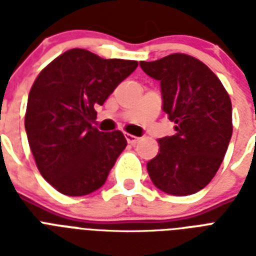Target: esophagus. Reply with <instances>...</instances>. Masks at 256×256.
<instances>
[{
	"instance_id": "34e87169",
	"label": "esophagus",
	"mask_w": 256,
	"mask_h": 256,
	"mask_svg": "<svg viewBox=\"0 0 256 256\" xmlns=\"http://www.w3.org/2000/svg\"><path fill=\"white\" fill-rule=\"evenodd\" d=\"M126 140H128V144H136V142H138V140H140V138H138V136H132V134H126Z\"/></svg>"
}]
</instances>
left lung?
<instances>
[{"label": "left lung", "instance_id": "obj_1", "mask_svg": "<svg viewBox=\"0 0 256 256\" xmlns=\"http://www.w3.org/2000/svg\"><path fill=\"white\" fill-rule=\"evenodd\" d=\"M140 65L160 82L162 108L175 124L174 136L158 140L160 152L148 164L150 179L166 194H195L214 178L230 144V96L202 61L187 54Z\"/></svg>", "mask_w": 256, "mask_h": 256}]
</instances>
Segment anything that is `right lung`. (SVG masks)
Returning a JSON list of instances; mask_svg holds the SVG:
<instances>
[{"mask_svg":"<svg viewBox=\"0 0 256 256\" xmlns=\"http://www.w3.org/2000/svg\"><path fill=\"white\" fill-rule=\"evenodd\" d=\"M136 66V61L72 49L38 74L25 128L38 170L57 191L82 196L104 184L128 140L120 130L102 132L92 126L94 106L104 104Z\"/></svg>","mask_w":256,"mask_h":256,"instance_id":"obj_1","label":"right lung"}]
</instances>
